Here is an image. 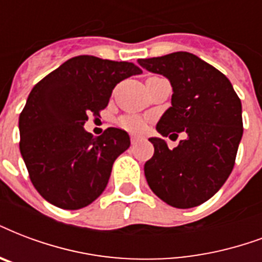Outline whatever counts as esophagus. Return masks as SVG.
Instances as JSON below:
<instances>
[{"label": "esophagus", "mask_w": 262, "mask_h": 262, "mask_svg": "<svg viewBox=\"0 0 262 262\" xmlns=\"http://www.w3.org/2000/svg\"><path fill=\"white\" fill-rule=\"evenodd\" d=\"M140 140H141V137H140V136H136V135L130 136L132 144H136V143H137V141H140Z\"/></svg>", "instance_id": "esophagus-1"}]
</instances>
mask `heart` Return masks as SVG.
Wrapping results in <instances>:
<instances>
[{
	"label": "heart",
	"mask_w": 262,
	"mask_h": 262,
	"mask_svg": "<svg viewBox=\"0 0 262 262\" xmlns=\"http://www.w3.org/2000/svg\"><path fill=\"white\" fill-rule=\"evenodd\" d=\"M119 122L129 130H141L145 126L144 119L141 117H137V115H126V117L121 118Z\"/></svg>",
	"instance_id": "1"
}]
</instances>
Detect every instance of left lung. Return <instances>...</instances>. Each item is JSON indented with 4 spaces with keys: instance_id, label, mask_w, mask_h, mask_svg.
<instances>
[{
    "instance_id": "left-lung-1",
    "label": "left lung",
    "mask_w": 262,
    "mask_h": 262,
    "mask_svg": "<svg viewBox=\"0 0 262 262\" xmlns=\"http://www.w3.org/2000/svg\"><path fill=\"white\" fill-rule=\"evenodd\" d=\"M137 63L166 77L173 88L171 107L157 130L163 137L187 133L173 149L163 139H149L154 155L144 165L147 183L170 206H198L210 199L232 171L243 135L241 99L224 74L188 52Z\"/></svg>"
}]
</instances>
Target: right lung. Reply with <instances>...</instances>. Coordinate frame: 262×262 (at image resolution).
<instances>
[{
    "label": "right lung",
    "mask_w": 262,
    "mask_h": 262,
    "mask_svg": "<svg viewBox=\"0 0 262 262\" xmlns=\"http://www.w3.org/2000/svg\"><path fill=\"white\" fill-rule=\"evenodd\" d=\"M141 73L133 63L82 55L33 88L19 117L20 154L45 201L77 210L101 195L130 139L118 127L95 137L83 125L88 114L99 115L107 107L117 83Z\"/></svg>",
    "instance_id": "add662e5"
}]
</instances>
